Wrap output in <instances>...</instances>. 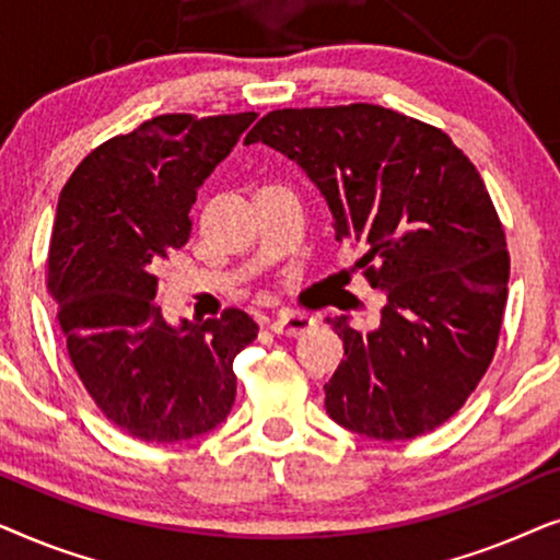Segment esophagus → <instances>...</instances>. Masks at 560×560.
<instances>
[{
	"mask_svg": "<svg viewBox=\"0 0 560 560\" xmlns=\"http://www.w3.org/2000/svg\"><path fill=\"white\" fill-rule=\"evenodd\" d=\"M313 326V318L303 316V313H293V311H282L270 320V328L278 336H301L308 331Z\"/></svg>",
	"mask_w": 560,
	"mask_h": 560,
	"instance_id": "1",
	"label": "esophagus"
}]
</instances>
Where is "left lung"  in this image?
<instances>
[{"label": "left lung", "instance_id": "1", "mask_svg": "<svg viewBox=\"0 0 560 560\" xmlns=\"http://www.w3.org/2000/svg\"><path fill=\"white\" fill-rule=\"evenodd\" d=\"M316 183L336 242L385 290L380 326L328 318L343 341L326 412L377 441H408L462 408L492 362L508 303L502 221L471 160L439 127L377 104L270 112L247 135Z\"/></svg>", "mask_w": 560, "mask_h": 560}]
</instances>
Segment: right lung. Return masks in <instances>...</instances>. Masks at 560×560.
<instances>
[{
	"instance_id": "obj_1",
	"label": "right lung",
	"mask_w": 560,
	"mask_h": 560,
	"mask_svg": "<svg viewBox=\"0 0 560 560\" xmlns=\"http://www.w3.org/2000/svg\"><path fill=\"white\" fill-rule=\"evenodd\" d=\"M255 119L163 114L98 144L58 198L48 293L60 334L91 400L132 439H198L234 405V357L259 326L240 308L171 326L155 270L188 242L198 188Z\"/></svg>"
}]
</instances>
